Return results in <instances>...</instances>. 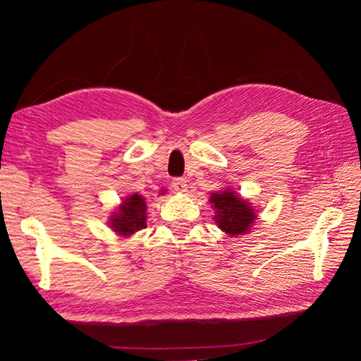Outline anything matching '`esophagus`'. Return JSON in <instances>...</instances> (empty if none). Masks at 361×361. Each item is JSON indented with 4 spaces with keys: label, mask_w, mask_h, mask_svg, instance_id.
Returning <instances> with one entry per match:
<instances>
[{
    "label": "esophagus",
    "mask_w": 361,
    "mask_h": 361,
    "mask_svg": "<svg viewBox=\"0 0 361 361\" xmlns=\"http://www.w3.org/2000/svg\"><path fill=\"white\" fill-rule=\"evenodd\" d=\"M171 187L174 188V191H178V192H185V191H187V188H188L187 179H183V178H176V179H173V182H171Z\"/></svg>",
    "instance_id": "obj_1"
}]
</instances>
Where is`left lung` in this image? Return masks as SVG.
Masks as SVG:
<instances>
[{
    "instance_id": "left-lung-1",
    "label": "left lung",
    "mask_w": 361,
    "mask_h": 361,
    "mask_svg": "<svg viewBox=\"0 0 361 361\" xmlns=\"http://www.w3.org/2000/svg\"><path fill=\"white\" fill-rule=\"evenodd\" d=\"M209 202L216 209L214 220L223 232L231 236L250 232V226L255 223L256 214L253 206H250L248 202L239 197L238 192L232 190L214 192Z\"/></svg>"
}]
</instances>
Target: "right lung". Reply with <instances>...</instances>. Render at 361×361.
Wrapping results in <instances>:
<instances>
[{
    "label": "right lung",
    "mask_w": 361,
    "mask_h": 361,
    "mask_svg": "<svg viewBox=\"0 0 361 361\" xmlns=\"http://www.w3.org/2000/svg\"><path fill=\"white\" fill-rule=\"evenodd\" d=\"M110 226L113 231L122 236L133 235L143 231L146 224V202L137 192L129 195L123 203L118 206V212L111 216Z\"/></svg>",
    "instance_id": "right-lung-1"
}]
</instances>
